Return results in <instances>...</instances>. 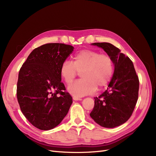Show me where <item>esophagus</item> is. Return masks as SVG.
<instances>
[{
    "instance_id": "esophagus-1",
    "label": "esophagus",
    "mask_w": 156,
    "mask_h": 156,
    "mask_svg": "<svg viewBox=\"0 0 156 156\" xmlns=\"http://www.w3.org/2000/svg\"><path fill=\"white\" fill-rule=\"evenodd\" d=\"M73 99L75 101H78V100H82L81 98H79V97H76V96H73Z\"/></svg>"
}]
</instances>
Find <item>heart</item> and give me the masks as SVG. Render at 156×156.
<instances>
[{
	"label": "heart",
	"mask_w": 156,
	"mask_h": 156,
	"mask_svg": "<svg viewBox=\"0 0 156 156\" xmlns=\"http://www.w3.org/2000/svg\"><path fill=\"white\" fill-rule=\"evenodd\" d=\"M114 62L110 55L90 49L80 51L73 62L66 60L62 63L60 73L66 84L70 85L80 73V79L69 86L72 95L82 97L94 93L109 83L114 73Z\"/></svg>",
	"instance_id": "b5f03b06"
}]
</instances>
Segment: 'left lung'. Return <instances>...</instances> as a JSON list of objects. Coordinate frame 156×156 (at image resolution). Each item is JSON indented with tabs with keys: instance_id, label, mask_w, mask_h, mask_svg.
<instances>
[{
	"instance_id": "8db88e82",
	"label": "left lung",
	"mask_w": 156,
	"mask_h": 156,
	"mask_svg": "<svg viewBox=\"0 0 156 156\" xmlns=\"http://www.w3.org/2000/svg\"><path fill=\"white\" fill-rule=\"evenodd\" d=\"M111 56L114 73L107 89L94 98L90 113L94 122L106 128H114L125 123L132 116L138 99L140 81L134 64L116 47L110 43H93Z\"/></svg>"
}]
</instances>
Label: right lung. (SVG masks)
<instances>
[{
  "instance_id": "obj_1",
  "label": "right lung",
  "mask_w": 156,
  "mask_h": 156,
  "mask_svg": "<svg viewBox=\"0 0 156 156\" xmlns=\"http://www.w3.org/2000/svg\"><path fill=\"white\" fill-rule=\"evenodd\" d=\"M72 45L49 43L34 49L19 73L16 97L20 110L34 126L55 128L66 116L73 100L61 82L60 69Z\"/></svg>"
}]
</instances>
